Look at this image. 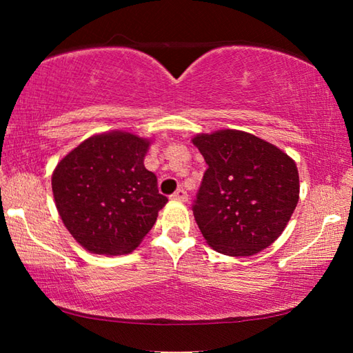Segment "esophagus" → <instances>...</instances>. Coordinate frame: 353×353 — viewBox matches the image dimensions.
Masks as SVG:
<instances>
[{
  "mask_svg": "<svg viewBox=\"0 0 353 353\" xmlns=\"http://www.w3.org/2000/svg\"><path fill=\"white\" fill-rule=\"evenodd\" d=\"M171 199L172 201H177V202H187L188 194H187V191H185L183 188H179L177 191H174V193L171 194Z\"/></svg>",
  "mask_w": 353,
  "mask_h": 353,
  "instance_id": "obj_1",
  "label": "esophagus"
}]
</instances>
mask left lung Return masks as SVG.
Masks as SVG:
<instances>
[{"instance_id": "8db88e82", "label": "left lung", "mask_w": 353, "mask_h": 353, "mask_svg": "<svg viewBox=\"0 0 353 353\" xmlns=\"http://www.w3.org/2000/svg\"><path fill=\"white\" fill-rule=\"evenodd\" d=\"M191 141L208 165L193 204L208 246L230 256L271 246L299 202L294 160L243 130L199 134Z\"/></svg>"}]
</instances>
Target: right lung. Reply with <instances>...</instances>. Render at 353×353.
Instances as JSON below:
<instances>
[{
	"mask_svg": "<svg viewBox=\"0 0 353 353\" xmlns=\"http://www.w3.org/2000/svg\"><path fill=\"white\" fill-rule=\"evenodd\" d=\"M149 143L112 130L83 140L57 163L51 179L57 212L88 252H132L168 202L143 163Z\"/></svg>",
	"mask_w": 353,
	"mask_h": 353,
	"instance_id": "1",
	"label": "right lung"
}]
</instances>
